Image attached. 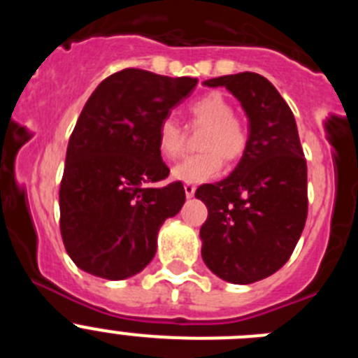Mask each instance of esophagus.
I'll return each instance as SVG.
<instances>
[{"label":"esophagus","instance_id":"esophagus-1","mask_svg":"<svg viewBox=\"0 0 358 358\" xmlns=\"http://www.w3.org/2000/svg\"><path fill=\"white\" fill-rule=\"evenodd\" d=\"M195 185H188V182H186L185 185V194H186V197H194V194H195Z\"/></svg>","mask_w":358,"mask_h":358}]
</instances>
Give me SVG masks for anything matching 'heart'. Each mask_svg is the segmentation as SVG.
<instances>
[{"label":"heart","mask_w":358,"mask_h":358,"mask_svg":"<svg viewBox=\"0 0 358 358\" xmlns=\"http://www.w3.org/2000/svg\"><path fill=\"white\" fill-rule=\"evenodd\" d=\"M189 113L195 122L204 123L199 154L186 156L172 169L176 181L204 182L217 177L222 170V157L238 161L249 143L248 129L235 118V109L222 93H208L189 103ZM157 148L166 159H176L182 150V129L173 116H166L157 127Z\"/></svg>","instance_id":"obj_1"}]
</instances>
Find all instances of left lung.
Here are the masks:
<instances>
[{"label": "left lung", "instance_id": "obj_1", "mask_svg": "<svg viewBox=\"0 0 358 358\" xmlns=\"http://www.w3.org/2000/svg\"><path fill=\"white\" fill-rule=\"evenodd\" d=\"M204 85H222L242 103L249 143L226 179L195 192L208 208L202 260L218 278L249 285L280 271L301 236L308 213L306 159L292 110L267 78L243 71Z\"/></svg>", "mask_w": 358, "mask_h": 358}]
</instances>
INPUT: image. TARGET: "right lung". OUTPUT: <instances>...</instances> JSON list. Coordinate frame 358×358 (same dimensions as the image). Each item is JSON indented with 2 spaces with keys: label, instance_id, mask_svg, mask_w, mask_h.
<instances>
[{
  "label": "right lung",
  "instance_id": "add662e5",
  "mask_svg": "<svg viewBox=\"0 0 358 358\" xmlns=\"http://www.w3.org/2000/svg\"><path fill=\"white\" fill-rule=\"evenodd\" d=\"M195 85L197 78L127 68L85 102L59 189L62 242L84 273L125 280L156 255L159 227L186 201L182 182L154 185L170 173L157 127Z\"/></svg>",
  "mask_w": 358,
  "mask_h": 358
}]
</instances>
